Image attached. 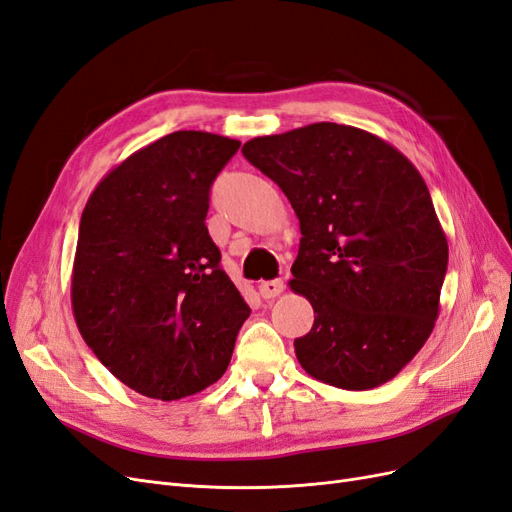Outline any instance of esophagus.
<instances>
[{
	"label": "esophagus",
	"instance_id": "obj_1",
	"mask_svg": "<svg viewBox=\"0 0 512 512\" xmlns=\"http://www.w3.org/2000/svg\"><path fill=\"white\" fill-rule=\"evenodd\" d=\"M283 289H285V285H283V280H280V278H274V280H261V283H259V293H261V298H263V300H272V298H276V295L283 293Z\"/></svg>",
	"mask_w": 512,
	"mask_h": 512
}]
</instances>
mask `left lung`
Masks as SVG:
<instances>
[{"instance_id": "8db88e82", "label": "left lung", "mask_w": 512, "mask_h": 512, "mask_svg": "<svg viewBox=\"0 0 512 512\" xmlns=\"http://www.w3.org/2000/svg\"><path fill=\"white\" fill-rule=\"evenodd\" d=\"M242 155L300 219L289 285L315 310L293 342L302 368L349 391L391 381L432 334L449 263L425 180L398 148L338 123L253 138Z\"/></svg>"}]
</instances>
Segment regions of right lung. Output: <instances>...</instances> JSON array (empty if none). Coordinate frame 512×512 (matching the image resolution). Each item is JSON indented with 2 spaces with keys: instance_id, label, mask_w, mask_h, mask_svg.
<instances>
[{
  "instance_id": "1",
  "label": "right lung",
  "mask_w": 512,
  "mask_h": 512,
  "mask_svg": "<svg viewBox=\"0 0 512 512\" xmlns=\"http://www.w3.org/2000/svg\"><path fill=\"white\" fill-rule=\"evenodd\" d=\"M240 148L174 131L129 155L82 210L72 310L89 349L146 398L217 383L251 315L208 236L212 180Z\"/></svg>"
}]
</instances>
